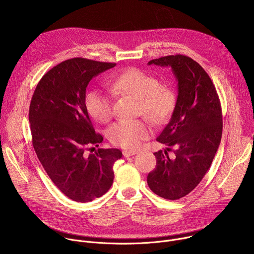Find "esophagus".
<instances>
[{"label":"esophagus","mask_w":254,"mask_h":254,"mask_svg":"<svg viewBox=\"0 0 254 254\" xmlns=\"http://www.w3.org/2000/svg\"><path fill=\"white\" fill-rule=\"evenodd\" d=\"M135 154H137L136 151H124V152H123V155H124L126 158H128V157L133 156V155H135Z\"/></svg>","instance_id":"obj_1"}]
</instances>
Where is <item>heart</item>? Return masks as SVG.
I'll return each mask as SVG.
<instances>
[{"label": "heart", "instance_id": "heart-1", "mask_svg": "<svg viewBox=\"0 0 254 254\" xmlns=\"http://www.w3.org/2000/svg\"><path fill=\"white\" fill-rule=\"evenodd\" d=\"M114 88L123 94L138 100L139 114L156 125L167 122L176 107V94L153 74L138 68L125 71L114 81ZM85 106L89 115L100 123L113 118L111 97L99 89L91 90L85 97ZM151 134L150 125L143 120H122L108 129L107 136L113 144L125 149H136L142 140Z\"/></svg>", "mask_w": 254, "mask_h": 254}]
</instances>
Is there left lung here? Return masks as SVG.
Returning a JSON list of instances; mask_svg holds the SVG:
<instances>
[{"label": "left lung", "instance_id": "obj_1", "mask_svg": "<svg viewBox=\"0 0 254 254\" xmlns=\"http://www.w3.org/2000/svg\"><path fill=\"white\" fill-rule=\"evenodd\" d=\"M171 67L178 96L170 122L157 137L168 148L156 152V169L149 173L150 189L177 200L193 191L209 170L222 136V112L216 88L202 66L185 55H170L149 63ZM173 152L170 158L167 153Z\"/></svg>", "mask_w": 254, "mask_h": 254}]
</instances>
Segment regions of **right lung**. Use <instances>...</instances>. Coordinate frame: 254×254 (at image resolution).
<instances>
[{
    "instance_id": "add662e5",
    "label": "right lung",
    "mask_w": 254,
    "mask_h": 254,
    "mask_svg": "<svg viewBox=\"0 0 254 254\" xmlns=\"http://www.w3.org/2000/svg\"><path fill=\"white\" fill-rule=\"evenodd\" d=\"M115 66L85 58L65 60L41 78L30 103L36 155L55 186L76 202L92 201L110 190L113 166L123 156L118 149L89 153L103 137L89 119L86 87L93 77Z\"/></svg>"
}]
</instances>
